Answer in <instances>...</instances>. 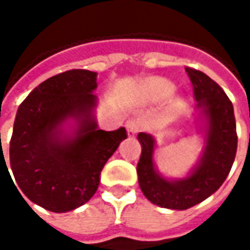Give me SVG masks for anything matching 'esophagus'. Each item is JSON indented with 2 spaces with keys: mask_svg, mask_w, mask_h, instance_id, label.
Returning a JSON list of instances; mask_svg holds the SVG:
<instances>
[{
  "mask_svg": "<svg viewBox=\"0 0 250 250\" xmlns=\"http://www.w3.org/2000/svg\"><path fill=\"white\" fill-rule=\"evenodd\" d=\"M125 126H126V130H128V135H129V136H133V135H136L140 130L142 124H140L138 120H130L126 122Z\"/></svg>",
  "mask_w": 250,
  "mask_h": 250,
  "instance_id": "34e87169",
  "label": "esophagus"
}]
</instances>
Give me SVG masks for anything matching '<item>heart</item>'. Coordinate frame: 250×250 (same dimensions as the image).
I'll return each instance as SVG.
<instances>
[{
    "label": "heart",
    "instance_id": "b5f03b06",
    "mask_svg": "<svg viewBox=\"0 0 250 250\" xmlns=\"http://www.w3.org/2000/svg\"><path fill=\"white\" fill-rule=\"evenodd\" d=\"M172 91H174V84L166 79H161V78L153 79L147 84V94L153 100L166 99L169 94H172Z\"/></svg>",
    "mask_w": 250,
    "mask_h": 250
}]
</instances>
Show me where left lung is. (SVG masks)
Segmentation results:
<instances>
[{"label": "left lung", "instance_id": "obj_1", "mask_svg": "<svg viewBox=\"0 0 250 250\" xmlns=\"http://www.w3.org/2000/svg\"><path fill=\"white\" fill-rule=\"evenodd\" d=\"M185 71L192 82L197 108L207 122L206 147L197 167L184 179H164L153 163V136L143 132L138 135L142 145L138 163L140 189L151 203L172 210H187L213 195L228 177L238 147L234 107L228 96L206 73L189 66Z\"/></svg>", "mask_w": 250, "mask_h": 250}]
</instances>
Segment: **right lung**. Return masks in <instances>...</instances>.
Listing matches in <instances>:
<instances>
[{
  "label": "right lung",
  "mask_w": 250,
  "mask_h": 250,
  "mask_svg": "<svg viewBox=\"0 0 250 250\" xmlns=\"http://www.w3.org/2000/svg\"><path fill=\"white\" fill-rule=\"evenodd\" d=\"M96 87L97 73L71 69L40 83L18 108L9 142L11 168L24 196L45 210L65 213L89 202L101 169L128 136L125 128H97ZM68 118L78 122L71 138L61 130Z\"/></svg>",
  "instance_id": "obj_1"
}]
</instances>
